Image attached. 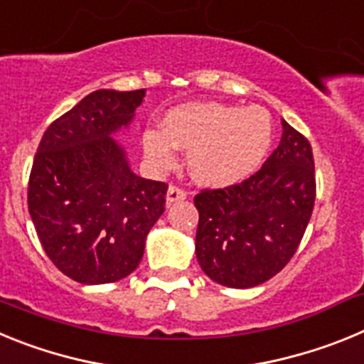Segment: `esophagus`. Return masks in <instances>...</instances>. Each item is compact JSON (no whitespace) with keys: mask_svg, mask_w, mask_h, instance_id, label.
Listing matches in <instances>:
<instances>
[{"mask_svg":"<svg viewBox=\"0 0 364 364\" xmlns=\"http://www.w3.org/2000/svg\"><path fill=\"white\" fill-rule=\"evenodd\" d=\"M188 198V193L184 191V189L176 188V186H171V188L167 189V195H166V202L167 205L175 204V202H182Z\"/></svg>","mask_w":364,"mask_h":364,"instance_id":"1","label":"esophagus"}]
</instances>
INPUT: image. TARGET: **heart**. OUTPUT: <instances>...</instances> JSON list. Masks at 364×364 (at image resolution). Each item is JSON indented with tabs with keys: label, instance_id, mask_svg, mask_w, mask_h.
Segmentation results:
<instances>
[{
	"label": "heart",
	"instance_id": "heart-1",
	"mask_svg": "<svg viewBox=\"0 0 364 364\" xmlns=\"http://www.w3.org/2000/svg\"><path fill=\"white\" fill-rule=\"evenodd\" d=\"M273 122L257 105L186 104L171 109L164 129H149L142 142L159 167L175 162L176 147L188 149V169L205 188H228L252 176L272 147Z\"/></svg>",
	"mask_w": 364,
	"mask_h": 364
}]
</instances>
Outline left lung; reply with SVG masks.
Wrapping results in <instances>:
<instances>
[{"label":"left lung","mask_w":364,"mask_h":364,"mask_svg":"<svg viewBox=\"0 0 364 364\" xmlns=\"http://www.w3.org/2000/svg\"><path fill=\"white\" fill-rule=\"evenodd\" d=\"M314 202L310 142L282 120L281 142L255 175L195 197L202 272L237 290L269 281L297 252Z\"/></svg>","instance_id":"1"}]
</instances>
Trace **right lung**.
<instances>
[{
	"label": "right lung",
	"instance_id": "add662e5",
	"mask_svg": "<svg viewBox=\"0 0 364 364\" xmlns=\"http://www.w3.org/2000/svg\"><path fill=\"white\" fill-rule=\"evenodd\" d=\"M140 91L87 95L43 133L28 180V213L54 266L80 284L127 277L164 213L167 186L133 173L118 142Z\"/></svg>",
	"mask_w": 364,
	"mask_h": 364
}]
</instances>
